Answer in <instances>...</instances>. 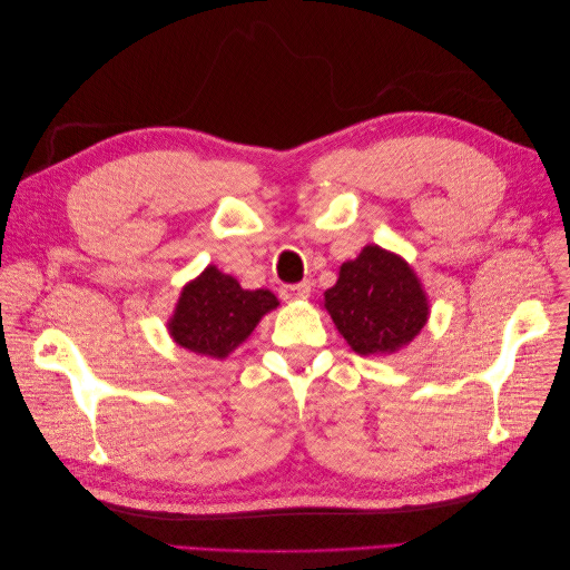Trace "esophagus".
Wrapping results in <instances>:
<instances>
[{"mask_svg":"<svg viewBox=\"0 0 570 570\" xmlns=\"http://www.w3.org/2000/svg\"><path fill=\"white\" fill-rule=\"evenodd\" d=\"M308 295H312V285L308 283H295V285L281 287V297L285 302H302V299H308Z\"/></svg>","mask_w":570,"mask_h":570,"instance_id":"obj_1","label":"esophagus"}]
</instances>
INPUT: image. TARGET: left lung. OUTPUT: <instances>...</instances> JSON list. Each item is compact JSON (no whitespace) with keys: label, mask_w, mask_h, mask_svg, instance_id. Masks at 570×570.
Listing matches in <instances>:
<instances>
[{"label":"left lung","mask_w":570,"mask_h":570,"mask_svg":"<svg viewBox=\"0 0 570 570\" xmlns=\"http://www.w3.org/2000/svg\"><path fill=\"white\" fill-rule=\"evenodd\" d=\"M323 299L340 335L361 356L400 352L430 316L419 275L400 254L377 245H366L356 258L344 262Z\"/></svg>","instance_id":"left-lung-1"}]
</instances>
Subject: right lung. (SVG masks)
I'll use <instances>...</instances> for the list:
<instances>
[{
	"label": "right lung",
	"instance_id": "right-lung-1",
	"mask_svg": "<svg viewBox=\"0 0 570 570\" xmlns=\"http://www.w3.org/2000/svg\"><path fill=\"white\" fill-rule=\"evenodd\" d=\"M278 304L271 289H243L233 275L206 266L183 287L168 333L189 352L226 358Z\"/></svg>",
	"mask_w": 570,
	"mask_h": 570
}]
</instances>
